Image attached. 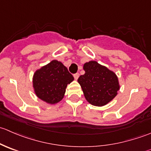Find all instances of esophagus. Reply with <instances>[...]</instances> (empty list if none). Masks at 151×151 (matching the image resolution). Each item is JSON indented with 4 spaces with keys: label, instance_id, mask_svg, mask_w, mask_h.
I'll return each mask as SVG.
<instances>
[{
    "label": "esophagus",
    "instance_id": "obj_1",
    "mask_svg": "<svg viewBox=\"0 0 151 151\" xmlns=\"http://www.w3.org/2000/svg\"><path fill=\"white\" fill-rule=\"evenodd\" d=\"M79 76H80V74H79V73H76V74H74V79H75V80H77V79L79 78Z\"/></svg>",
    "mask_w": 151,
    "mask_h": 151
}]
</instances>
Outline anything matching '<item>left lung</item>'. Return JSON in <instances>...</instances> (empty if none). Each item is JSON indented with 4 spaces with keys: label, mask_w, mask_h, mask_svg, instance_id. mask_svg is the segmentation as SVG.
<instances>
[{
    "label": "left lung",
    "mask_w": 151,
    "mask_h": 151,
    "mask_svg": "<svg viewBox=\"0 0 151 151\" xmlns=\"http://www.w3.org/2000/svg\"><path fill=\"white\" fill-rule=\"evenodd\" d=\"M83 69L85 74L77 81L87 101L96 106H104L110 102L120 89L116 74L95 60L86 62Z\"/></svg>",
    "instance_id": "8db88e82"
}]
</instances>
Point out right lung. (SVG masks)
I'll use <instances>...</instances> for the list:
<instances>
[{"label":"right lung","instance_id":"obj_1","mask_svg":"<svg viewBox=\"0 0 151 151\" xmlns=\"http://www.w3.org/2000/svg\"><path fill=\"white\" fill-rule=\"evenodd\" d=\"M74 77L61 62L57 60L36 70L33 76V88L39 99L50 104H55L63 99L67 85Z\"/></svg>","mask_w":151,"mask_h":151}]
</instances>
